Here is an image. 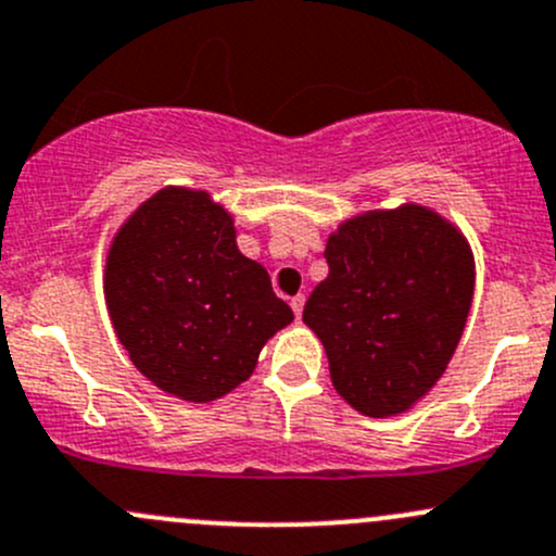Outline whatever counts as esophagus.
Instances as JSON below:
<instances>
[{"mask_svg": "<svg viewBox=\"0 0 556 556\" xmlns=\"http://www.w3.org/2000/svg\"><path fill=\"white\" fill-rule=\"evenodd\" d=\"M304 295H293V299H290V309H293V314L295 317L301 319V312H304Z\"/></svg>", "mask_w": 556, "mask_h": 556, "instance_id": "1", "label": "esophagus"}]
</instances>
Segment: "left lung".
I'll list each match as a JSON object with an SVG mask.
<instances>
[{
    "label": "left lung",
    "mask_w": 556,
    "mask_h": 556,
    "mask_svg": "<svg viewBox=\"0 0 556 556\" xmlns=\"http://www.w3.org/2000/svg\"><path fill=\"white\" fill-rule=\"evenodd\" d=\"M328 277L304 323L323 341L336 392L366 417H395L450 366L473 299L463 233L417 204L341 223L325 247Z\"/></svg>",
    "instance_id": "obj_1"
}]
</instances>
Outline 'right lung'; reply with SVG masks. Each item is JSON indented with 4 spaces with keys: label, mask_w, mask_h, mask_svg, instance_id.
<instances>
[{
    "label": "right lung",
    "mask_w": 556,
    "mask_h": 556,
    "mask_svg": "<svg viewBox=\"0 0 556 556\" xmlns=\"http://www.w3.org/2000/svg\"><path fill=\"white\" fill-rule=\"evenodd\" d=\"M112 325L159 390L210 403L255 371L263 344L293 319L233 220L204 190L164 188L121 226L104 268Z\"/></svg>",
    "instance_id": "right-lung-1"
}]
</instances>
